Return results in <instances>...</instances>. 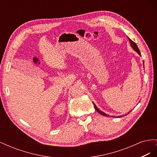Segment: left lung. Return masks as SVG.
<instances>
[{
    "label": "left lung",
    "instance_id": "left-lung-1",
    "mask_svg": "<svg viewBox=\"0 0 157 157\" xmlns=\"http://www.w3.org/2000/svg\"><path fill=\"white\" fill-rule=\"evenodd\" d=\"M128 39H129V41H130V45H131V46L132 47V48L134 49L136 52H137V54H138L140 56H141V53H140V50H139V48H138V47H137V44L135 43V42H134V41H132L130 39H129V38L128 37ZM93 104H94V108L96 109V110L99 113H100L101 115H103V116H106V117H109V115H107V114H105V113L104 112H103V111H100L99 110V109L97 107V106L95 105V103L93 102ZM132 111V110H131ZM130 112H128V114H129L130 113ZM122 116H118V117H122Z\"/></svg>",
    "mask_w": 157,
    "mask_h": 157
}]
</instances>
